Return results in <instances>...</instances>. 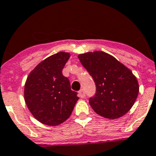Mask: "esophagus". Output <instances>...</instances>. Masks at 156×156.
I'll use <instances>...</instances> for the list:
<instances>
[{
  "label": "esophagus",
  "mask_w": 156,
  "mask_h": 156,
  "mask_svg": "<svg viewBox=\"0 0 156 156\" xmlns=\"http://www.w3.org/2000/svg\"><path fill=\"white\" fill-rule=\"evenodd\" d=\"M79 95H80V97L81 98V99L85 98V90H84V89H81V90L79 91Z\"/></svg>",
  "instance_id": "34e87169"
}]
</instances>
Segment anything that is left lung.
<instances>
[{
  "label": "left lung",
  "instance_id": "8db88e82",
  "mask_svg": "<svg viewBox=\"0 0 156 156\" xmlns=\"http://www.w3.org/2000/svg\"><path fill=\"white\" fill-rule=\"evenodd\" d=\"M96 86L89 99L94 111L108 119L125 115L133 106L139 85L129 69L105 51H95L78 56Z\"/></svg>",
  "mask_w": 156,
  "mask_h": 156
}]
</instances>
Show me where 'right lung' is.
<instances>
[{
  "mask_svg": "<svg viewBox=\"0 0 156 156\" xmlns=\"http://www.w3.org/2000/svg\"><path fill=\"white\" fill-rule=\"evenodd\" d=\"M70 58L68 52H57L33 70L24 85L27 107L38 121L48 126L62 123L71 116L79 97L71 90L62 69Z\"/></svg>",
  "mask_w": 156,
  "mask_h": 156,
  "instance_id": "right-lung-1",
  "label": "right lung"
}]
</instances>
